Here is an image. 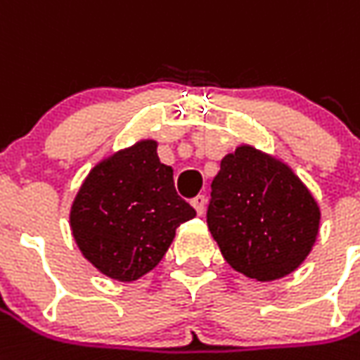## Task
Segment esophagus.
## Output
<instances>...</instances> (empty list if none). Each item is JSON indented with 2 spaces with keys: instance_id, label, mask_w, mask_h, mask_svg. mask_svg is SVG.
Wrapping results in <instances>:
<instances>
[{
  "instance_id": "1",
  "label": "esophagus",
  "mask_w": 360,
  "mask_h": 360,
  "mask_svg": "<svg viewBox=\"0 0 360 360\" xmlns=\"http://www.w3.org/2000/svg\"><path fill=\"white\" fill-rule=\"evenodd\" d=\"M191 205L195 206L197 214H202V212H205V206H206V197L205 195H197V197L191 200Z\"/></svg>"
}]
</instances>
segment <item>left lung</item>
<instances>
[{
    "label": "left lung",
    "instance_id": "obj_1",
    "mask_svg": "<svg viewBox=\"0 0 360 360\" xmlns=\"http://www.w3.org/2000/svg\"><path fill=\"white\" fill-rule=\"evenodd\" d=\"M210 187L206 222L230 267L267 283L302 265L320 232V206L286 163L240 146Z\"/></svg>",
    "mask_w": 360,
    "mask_h": 360
}]
</instances>
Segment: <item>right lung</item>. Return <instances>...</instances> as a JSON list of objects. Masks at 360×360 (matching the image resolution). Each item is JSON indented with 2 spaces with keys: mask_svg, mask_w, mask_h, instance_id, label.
I'll use <instances>...</instances> for the list:
<instances>
[{
  "mask_svg": "<svg viewBox=\"0 0 360 360\" xmlns=\"http://www.w3.org/2000/svg\"><path fill=\"white\" fill-rule=\"evenodd\" d=\"M197 212L177 195L158 142L140 140L93 167L75 195L70 226L84 257L115 281H136L160 263L175 230Z\"/></svg>",
  "mask_w": 360,
  "mask_h": 360,
  "instance_id": "add662e5",
  "label": "right lung"
}]
</instances>
